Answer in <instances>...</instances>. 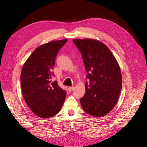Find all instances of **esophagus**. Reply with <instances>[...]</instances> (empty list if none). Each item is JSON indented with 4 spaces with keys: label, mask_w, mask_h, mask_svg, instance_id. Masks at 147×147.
<instances>
[{
    "label": "esophagus",
    "mask_w": 147,
    "mask_h": 147,
    "mask_svg": "<svg viewBox=\"0 0 147 147\" xmlns=\"http://www.w3.org/2000/svg\"><path fill=\"white\" fill-rule=\"evenodd\" d=\"M73 89H74V87H73V86H71V87H68V91H69V92H71V91H72V90H73Z\"/></svg>",
    "instance_id": "1"
}]
</instances>
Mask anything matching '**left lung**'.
I'll use <instances>...</instances> for the list:
<instances>
[{
	"mask_svg": "<svg viewBox=\"0 0 147 147\" xmlns=\"http://www.w3.org/2000/svg\"><path fill=\"white\" fill-rule=\"evenodd\" d=\"M80 51L87 72L85 94L80 101L83 110L96 117L109 113L116 104L122 86L121 70L116 59L101 42L73 39Z\"/></svg>",
	"mask_w": 147,
	"mask_h": 147,
	"instance_id": "8db88e82",
	"label": "left lung"
}]
</instances>
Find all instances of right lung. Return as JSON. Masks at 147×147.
<instances>
[{
	"mask_svg": "<svg viewBox=\"0 0 147 147\" xmlns=\"http://www.w3.org/2000/svg\"><path fill=\"white\" fill-rule=\"evenodd\" d=\"M67 39L55 40L37 48L27 59L21 73L23 97L31 110L43 119L51 117L60 111L67 92L57 81L52 83V71L59 49Z\"/></svg>",
	"mask_w": 147,
	"mask_h": 147,
	"instance_id": "right-lung-1",
	"label": "right lung"
}]
</instances>
